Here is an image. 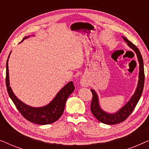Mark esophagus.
<instances>
[{
	"label": "esophagus",
	"instance_id": "obj_1",
	"mask_svg": "<svg viewBox=\"0 0 149 149\" xmlns=\"http://www.w3.org/2000/svg\"><path fill=\"white\" fill-rule=\"evenodd\" d=\"M80 84L82 87H88V85H89L88 81L87 80L86 78L83 77V78L81 79L80 81Z\"/></svg>",
	"mask_w": 149,
	"mask_h": 149
}]
</instances>
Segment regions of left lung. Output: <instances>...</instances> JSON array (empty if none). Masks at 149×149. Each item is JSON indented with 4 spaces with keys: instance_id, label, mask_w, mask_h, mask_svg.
I'll use <instances>...</instances> for the list:
<instances>
[{
    "instance_id": "left-lung-1",
    "label": "left lung",
    "mask_w": 149,
    "mask_h": 149,
    "mask_svg": "<svg viewBox=\"0 0 149 149\" xmlns=\"http://www.w3.org/2000/svg\"><path fill=\"white\" fill-rule=\"evenodd\" d=\"M124 40L127 42V45L130 48L132 49L135 52L136 56H137L138 62H139V79L137 87L134 92V95H132L131 98L128 102L124 105V107L119 109L117 112L115 113H108L107 112L104 111L100 107L98 96L97 93L93 89H91L93 97L91 103V111L94 117L102 123L108 124V125H114L121 123L125 121L127 118L130 115V114L134 111V108L137 105L139 100L141 97L144 88V63L143 59H142V55L140 54L139 49L135 45H134L132 42H130L127 38L123 36Z\"/></svg>"
}]
</instances>
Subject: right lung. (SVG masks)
Returning a JSON list of instances; mask_svg holds the SVG:
<instances>
[{
    "label": "right lung",
    "instance_id": "obj_1",
    "mask_svg": "<svg viewBox=\"0 0 149 149\" xmlns=\"http://www.w3.org/2000/svg\"><path fill=\"white\" fill-rule=\"evenodd\" d=\"M28 37L29 36L24 37L21 42ZM10 54L8 57L7 64H6V86H7V92L9 93V97H11L16 108L26 119L32 123L38 124V125H47V124L54 123L62 115L64 111L66 100L74 90L73 82L70 81L67 83L64 87H62V89H60V91L56 94V97L49 104L38 108L28 106L22 102L15 96L10 87L9 66H8V60H9Z\"/></svg>",
    "mask_w": 149,
    "mask_h": 149
}]
</instances>
